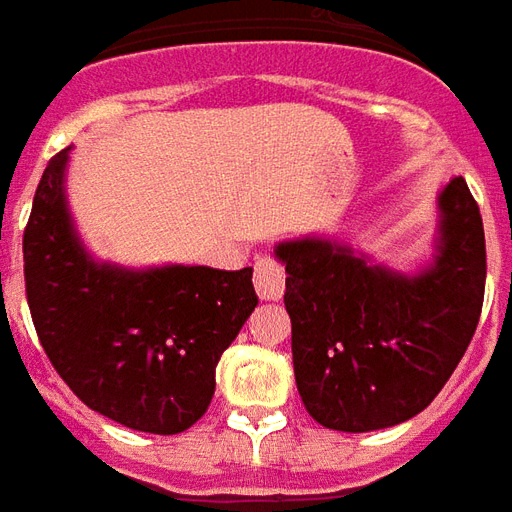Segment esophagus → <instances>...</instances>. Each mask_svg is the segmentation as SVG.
I'll return each mask as SVG.
<instances>
[{"mask_svg":"<svg viewBox=\"0 0 512 512\" xmlns=\"http://www.w3.org/2000/svg\"><path fill=\"white\" fill-rule=\"evenodd\" d=\"M253 286H256L261 300H281L283 292H286V272H283L281 261L272 259V256H261L253 267Z\"/></svg>","mask_w":512,"mask_h":512,"instance_id":"1","label":"esophagus"}]
</instances>
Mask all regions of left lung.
<instances>
[{
    "label": "left lung",
    "instance_id": "1",
    "mask_svg": "<svg viewBox=\"0 0 512 512\" xmlns=\"http://www.w3.org/2000/svg\"><path fill=\"white\" fill-rule=\"evenodd\" d=\"M297 390L316 423L346 434L420 414L475 335L486 292V234L464 177L439 193V240L423 272L404 275L349 245L281 242Z\"/></svg>",
    "mask_w": 512,
    "mask_h": 512
}]
</instances>
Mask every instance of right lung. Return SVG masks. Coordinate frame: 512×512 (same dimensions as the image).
<instances>
[{"label": "right lung", "instance_id": "right-lung-1", "mask_svg": "<svg viewBox=\"0 0 512 512\" xmlns=\"http://www.w3.org/2000/svg\"><path fill=\"white\" fill-rule=\"evenodd\" d=\"M70 147L48 160L24 231L26 302L48 360L108 420L182 434L207 412L215 365L259 305L253 270L95 261L67 210Z\"/></svg>", "mask_w": 512, "mask_h": 512}]
</instances>
